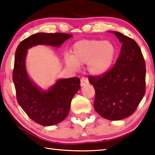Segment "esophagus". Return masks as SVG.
Masks as SVG:
<instances>
[{
  "instance_id": "1",
  "label": "esophagus",
  "mask_w": 155,
  "mask_h": 155,
  "mask_svg": "<svg viewBox=\"0 0 155 155\" xmlns=\"http://www.w3.org/2000/svg\"><path fill=\"white\" fill-rule=\"evenodd\" d=\"M80 82H81V86H84L86 85V84H89V81H88V79L86 78H82L81 80H80Z\"/></svg>"
}]
</instances>
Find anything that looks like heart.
<instances>
[{"instance_id":"obj_1","label":"heart","mask_w":155,"mask_h":155,"mask_svg":"<svg viewBox=\"0 0 155 155\" xmlns=\"http://www.w3.org/2000/svg\"><path fill=\"white\" fill-rule=\"evenodd\" d=\"M116 44L109 40L83 39L75 42L71 48V56L65 57L68 67L73 70L87 64L92 75L99 76L110 69L117 56Z\"/></svg>"}]
</instances>
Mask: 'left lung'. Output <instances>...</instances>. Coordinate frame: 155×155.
<instances>
[{"mask_svg": "<svg viewBox=\"0 0 155 155\" xmlns=\"http://www.w3.org/2000/svg\"><path fill=\"white\" fill-rule=\"evenodd\" d=\"M122 44L113 68L99 76H89L95 90V111L106 119L118 120L134 113L145 93V62L138 44L117 31Z\"/></svg>", "mask_w": 155, "mask_h": 155, "instance_id": "8db88e82", "label": "left lung"}]
</instances>
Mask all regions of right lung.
<instances>
[{"mask_svg":"<svg viewBox=\"0 0 155 155\" xmlns=\"http://www.w3.org/2000/svg\"><path fill=\"white\" fill-rule=\"evenodd\" d=\"M72 37L65 33H37L21 41L16 49L12 80L17 100L27 116L41 126L56 125L66 118L72 99L80 89V80L78 78L59 79L48 90H41L27 73V50L39 44L59 47Z\"/></svg>","mask_w":155,"mask_h":155,"instance_id":"right-lung-1","label":"right lung"}]
</instances>
